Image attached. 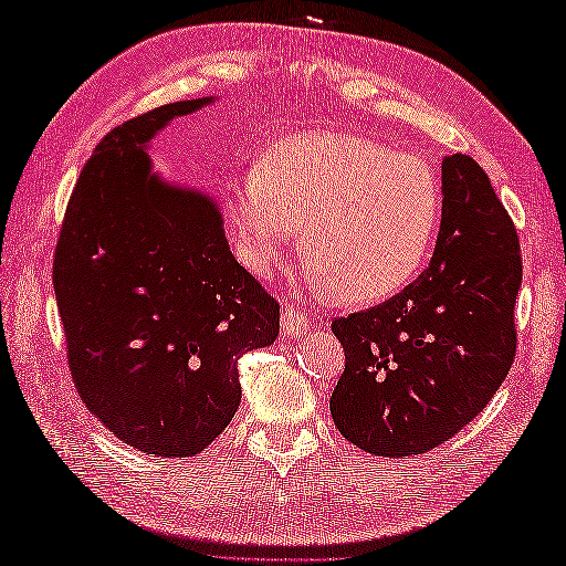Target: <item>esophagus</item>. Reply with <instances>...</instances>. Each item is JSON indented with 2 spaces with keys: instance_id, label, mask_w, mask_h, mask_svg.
I'll return each mask as SVG.
<instances>
[{
  "instance_id": "esophagus-1",
  "label": "esophagus",
  "mask_w": 566,
  "mask_h": 566,
  "mask_svg": "<svg viewBox=\"0 0 566 566\" xmlns=\"http://www.w3.org/2000/svg\"><path fill=\"white\" fill-rule=\"evenodd\" d=\"M280 326H282L284 338H302V335H306L311 331V321L302 314V311L284 308Z\"/></svg>"
}]
</instances>
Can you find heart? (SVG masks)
I'll return each mask as SVG.
<instances>
[{
  "instance_id": "obj_1",
  "label": "heart",
  "mask_w": 566,
  "mask_h": 566,
  "mask_svg": "<svg viewBox=\"0 0 566 566\" xmlns=\"http://www.w3.org/2000/svg\"><path fill=\"white\" fill-rule=\"evenodd\" d=\"M442 211V185L423 158L335 130L272 143L231 203L252 270L270 272L298 228L311 282L350 304L387 298L423 272Z\"/></svg>"
}]
</instances>
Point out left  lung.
I'll return each instance as SVG.
<instances>
[{"label": "left lung", "instance_id": "left-lung-1", "mask_svg": "<svg viewBox=\"0 0 566 566\" xmlns=\"http://www.w3.org/2000/svg\"><path fill=\"white\" fill-rule=\"evenodd\" d=\"M444 211L430 268L389 302L333 321L345 371L333 423L377 457L438 448L494 399L515 357L521 240L486 172L442 160Z\"/></svg>", "mask_w": 566, "mask_h": 566}]
</instances>
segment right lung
Segmentation results:
<instances>
[{
	"mask_svg": "<svg viewBox=\"0 0 566 566\" xmlns=\"http://www.w3.org/2000/svg\"><path fill=\"white\" fill-rule=\"evenodd\" d=\"M216 97L116 126L82 167L60 228L53 286L84 406L130 448L195 457L240 406L238 359L280 333V304L228 248L197 189L153 172L148 143Z\"/></svg>",
	"mask_w": 566,
	"mask_h": 566,
	"instance_id": "obj_1",
	"label": "right lung"
}]
</instances>
